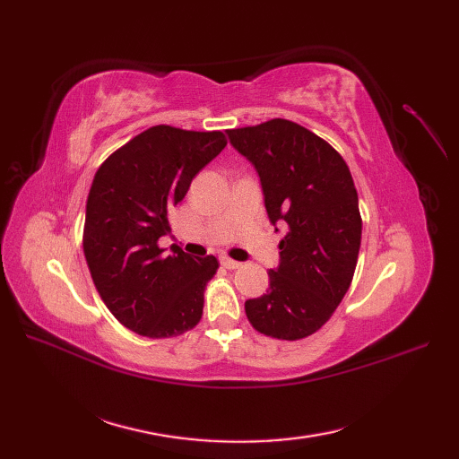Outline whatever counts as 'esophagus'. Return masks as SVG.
I'll return each instance as SVG.
<instances>
[{
	"label": "esophagus",
	"mask_w": 459,
	"mask_h": 459,
	"mask_svg": "<svg viewBox=\"0 0 459 459\" xmlns=\"http://www.w3.org/2000/svg\"><path fill=\"white\" fill-rule=\"evenodd\" d=\"M220 262H221V266L228 268V270H238V268H241V266H243L241 262L233 260V258H230V256H221V258H220Z\"/></svg>",
	"instance_id": "34e87169"
}]
</instances>
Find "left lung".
<instances>
[{
    "label": "left lung",
    "mask_w": 459,
    "mask_h": 459,
    "mask_svg": "<svg viewBox=\"0 0 459 459\" xmlns=\"http://www.w3.org/2000/svg\"><path fill=\"white\" fill-rule=\"evenodd\" d=\"M228 134L255 164L270 221L289 228L268 293L245 302L247 317L268 337L304 339L325 325L352 283L362 243L354 179L339 152L297 122L272 118Z\"/></svg>",
    "instance_id": "obj_1"
}]
</instances>
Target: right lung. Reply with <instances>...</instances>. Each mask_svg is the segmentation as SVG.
I'll return each mask as SVG.
<instances>
[{"instance_id": "right-lung-1", "label": "right lung", "mask_w": 459, "mask_h": 459, "mask_svg": "<svg viewBox=\"0 0 459 459\" xmlns=\"http://www.w3.org/2000/svg\"><path fill=\"white\" fill-rule=\"evenodd\" d=\"M221 132L159 124L117 149L95 172L86 204L84 255L97 293L118 322L149 339H169L203 317L214 256L193 258L159 245L170 211L191 179L226 147Z\"/></svg>"}]
</instances>
